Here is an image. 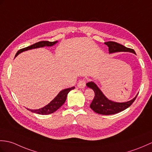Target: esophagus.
Returning <instances> with one entry per match:
<instances>
[{
  "label": "esophagus",
  "mask_w": 152,
  "mask_h": 152,
  "mask_svg": "<svg viewBox=\"0 0 152 152\" xmlns=\"http://www.w3.org/2000/svg\"><path fill=\"white\" fill-rule=\"evenodd\" d=\"M86 82L85 80H81L80 82L77 83V86L79 88H81V89H83L86 87Z\"/></svg>",
  "instance_id": "esophagus-1"
}]
</instances>
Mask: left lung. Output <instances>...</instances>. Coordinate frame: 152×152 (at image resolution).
<instances>
[{"instance_id":"obj_1","label":"left lung","mask_w":152,"mask_h":152,"mask_svg":"<svg viewBox=\"0 0 152 152\" xmlns=\"http://www.w3.org/2000/svg\"><path fill=\"white\" fill-rule=\"evenodd\" d=\"M104 43L109 47V52L110 54L118 52H130L135 54V52L133 49L127 48L116 42L107 41ZM86 85L94 92V97L90 105V107L95 113L100 115H114L125 110L133 103L138 95L137 94V96L130 101L120 103L109 100L93 82H88Z\"/></svg>"}]
</instances>
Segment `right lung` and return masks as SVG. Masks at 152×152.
Listing matches in <instances>:
<instances>
[{"label":"right lung","mask_w":152,"mask_h":152,"mask_svg":"<svg viewBox=\"0 0 152 152\" xmlns=\"http://www.w3.org/2000/svg\"><path fill=\"white\" fill-rule=\"evenodd\" d=\"M57 43H58V41H53V42H49L47 41H39L38 42V43H36L32 45L29 46V47L20 49V50H18V52H17V54H15V57L17 55L19 54L20 53L23 52L24 51L30 50V49H33V48L43 47H45V46H47V47H51V46H53ZM75 87H72L68 88V89H65L61 91L57 96H56L54 99L50 102V103L47 104V105H45V106L39 109H28L31 112L35 113H37L39 115L51 114L52 113L57 111L60 107L62 106L63 104L65 103V102L66 99V96H67L68 93L70 91L75 89Z\"/></svg>","instance_id":"add662e5"}]
</instances>
